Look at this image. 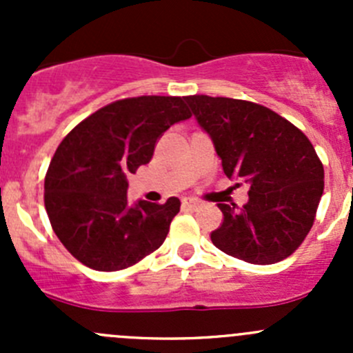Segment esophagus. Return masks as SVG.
<instances>
[{
  "instance_id": "esophagus-1",
  "label": "esophagus",
  "mask_w": 353,
  "mask_h": 353,
  "mask_svg": "<svg viewBox=\"0 0 353 353\" xmlns=\"http://www.w3.org/2000/svg\"><path fill=\"white\" fill-rule=\"evenodd\" d=\"M183 205L186 206V208H190V210H198L199 206H201V203H199L198 199H194V198H184Z\"/></svg>"
}]
</instances>
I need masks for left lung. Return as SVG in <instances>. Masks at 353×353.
Listing matches in <instances>:
<instances>
[{"mask_svg":"<svg viewBox=\"0 0 353 353\" xmlns=\"http://www.w3.org/2000/svg\"><path fill=\"white\" fill-rule=\"evenodd\" d=\"M212 138L229 179L249 184L243 208L219 203L222 225L212 243L254 265L290 256L314 223L325 190V169L304 133L272 109L208 95L184 97Z\"/></svg>","mask_w":353,"mask_h":353,"instance_id":"obj_1","label":"left lung"}]
</instances>
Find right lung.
Segmentation results:
<instances>
[{
  "instance_id": "right-lung-1",
  "label": "right lung",
  "mask_w": 353,
  "mask_h": 353,
  "mask_svg": "<svg viewBox=\"0 0 353 353\" xmlns=\"http://www.w3.org/2000/svg\"><path fill=\"white\" fill-rule=\"evenodd\" d=\"M191 114L183 97L123 99L99 109L68 133L51 160L44 203L52 230L85 266L116 272L159 249L179 212L128 203V176L150 162L163 131Z\"/></svg>"
}]
</instances>
